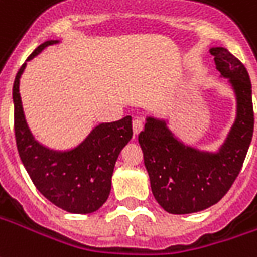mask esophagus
<instances>
[{"mask_svg": "<svg viewBox=\"0 0 257 257\" xmlns=\"http://www.w3.org/2000/svg\"><path fill=\"white\" fill-rule=\"evenodd\" d=\"M132 129H134L135 136H138V135L141 134V131L143 129V123H142L141 119H135L134 122H132Z\"/></svg>", "mask_w": 257, "mask_h": 257, "instance_id": "esophagus-1", "label": "esophagus"}]
</instances>
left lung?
Returning a JSON list of instances; mask_svg holds the SVG:
<instances>
[{
    "label": "left lung",
    "instance_id": "1",
    "mask_svg": "<svg viewBox=\"0 0 257 257\" xmlns=\"http://www.w3.org/2000/svg\"><path fill=\"white\" fill-rule=\"evenodd\" d=\"M210 54L236 101L234 123L221 145L206 150L185 143L170 128L168 116L147 115L139 134L153 196L171 214H191L216 204L238 177L253 136L252 83L246 68L227 48L211 47Z\"/></svg>",
    "mask_w": 257,
    "mask_h": 257
}]
</instances>
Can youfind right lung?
<instances>
[{
	"label": "right lung",
	"mask_w": 257,
	"mask_h": 257,
	"mask_svg": "<svg viewBox=\"0 0 257 257\" xmlns=\"http://www.w3.org/2000/svg\"><path fill=\"white\" fill-rule=\"evenodd\" d=\"M57 43L60 40L41 43L26 62ZM26 62L16 73L12 89L16 146L23 166L36 188L51 203L73 214L93 213L110 196L115 161L134 135L132 116L98 123L71 149H51L43 145L29 128L19 93Z\"/></svg>",
	"instance_id": "1"
}]
</instances>
